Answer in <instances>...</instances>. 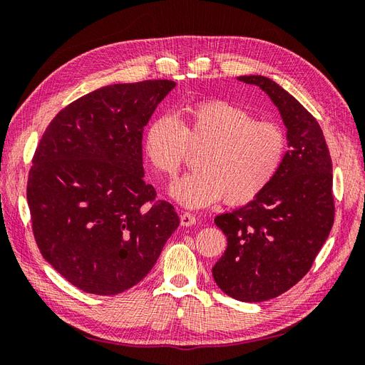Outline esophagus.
Segmentation results:
<instances>
[{"label": "esophagus", "mask_w": 365, "mask_h": 365, "mask_svg": "<svg viewBox=\"0 0 365 365\" xmlns=\"http://www.w3.org/2000/svg\"><path fill=\"white\" fill-rule=\"evenodd\" d=\"M180 222H181L182 227H192V225L196 224V216L184 212V213H181V216H180Z\"/></svg>", "instance_id": "1"}]
</instances>
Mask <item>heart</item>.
Segmentation results:
<instances>
[{
  "instance_id": "obj_1",
  "label": "heart",
  "mask_w": 365,
  "mask_h": 365,
  "mask_svg": "<svg viewBox=\"0 0 365 365\" xmlns=\"http://www.w3.org/2000/svg\"><path fill=\"white\" fill-rule=\"evenodd\" d=\"M187 145L202 148L200 170L176 180L172 200L187 208L212 205L219 200L247 204L267 189L279 173L288 141L272 121H256L247 109L224 101L189 106L176 120L153 118L143 137V152L152 169L173 178L185 158Z\"/></svg>"
}]
</instances>
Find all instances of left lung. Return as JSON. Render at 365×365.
I'll list each match as a JSON object with an SVG mask.
<instances>
[{"instance_id": "left-lung-1", "label": "left lung", "mask_w": 365, "mask_h": 365, "mask_svg": "<svg viewBox=\"0 0 365 365\" xmlns=\"http://www.w3.org/2000/svg\"><path fill=\"white\" fill-rule=\"evenodd\" d=\"M279 109L288 152L279 173L256 200L215 217L227 250L213 279L239 302H267L286 292L311 269L332 230V160L311 113L264 76H239Z\"/></svg>"}]
</instances>
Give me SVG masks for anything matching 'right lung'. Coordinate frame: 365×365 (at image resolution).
I'll list each match as a JSON object with an SVG mask.
<instances>
[{
    "mask_svg": "<svg viewBox=\"0 0 365 365\" xmlns=\"http://www.w3.org/2000/svg\"><path fill=\"white\" fill-rule=\"evenodd\" d=\"M172 81L114 83L63 108L43 132L27 201L42 257L76 288L115 295L146 277L180 225L145 182L143 129Z\"/></svg>",
    "mask_w": 365,
    "mask_h": 365,
    "instance_id": "right-lung-1",
    "label": "right lung"
}]
</instances>
